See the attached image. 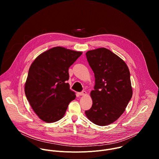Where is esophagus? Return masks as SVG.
Wrapping results in <instances>:
<instances>
[{
	"label": "esophagus",
	"instance_id": "esophagus-1",
	"mask_svg": "<svg viewBox=\"0 0 159 159\" xmlns=\"http://www.w3.org/2000/svg\"><path fill=\"white\" fill-rule=\"evenodd\" d=\"M79 94L80 96H85V95L87 94V93L85 91V90H83V91H82L81 93H79Z\"/></svg>",
	"mask_w": 159,
	"mask_h": 159
}]
</instances>
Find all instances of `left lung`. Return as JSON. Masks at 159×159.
<instances>
[{"instance_id":"8db88e82","label":"left lung","mask_w":159,"mask_h":159,"mask_svg":"<svg viewBox=\"0 0 159 159\" xmlns=\"http://www.w3.org/2000/svg\"><path fill=\"white\" fill-rule=\"evenodd\" d=\"M85 55L94 73L95 85L90 92L93 106L85 113L93 123L106 126L121 116L132 97L129 70L121 58L107 48Z\"/></svg>"}]
</instances>
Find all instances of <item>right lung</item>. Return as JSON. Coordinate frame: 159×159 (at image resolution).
I'll return each instance as SVG.
<instances>
[{
    "label": "right lung",
    "mask_w": 159,
    "mask_h": 159,
    "mask_svg": "<svg viewBox=\"0 0 159 159\" xmlns=\"http://www.w3.org/2000/svg\"><path fill=\"white\" fill-rule=\"evenodd\" d=\"M82 52L57 47L40 54L32 63L25 91L32 109L44 122L61 119L75 93L66 81L69 67Z\"/></svg>",
    "instance_id": "obj_1"
}]
</instances>
